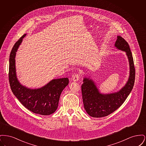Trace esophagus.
<instances>
[{
    "label": "esophagus",
    "instance_id": "obj_1",
    "mask_svg": "<svg viewBox=\"0 0 146 146\" xmlns=\"http://www.w3.org/2000/svg\"><path fill=\"white\" fill-rule=\"evenodd\" d=\"M79 78H80V76H79V74H76L75 75H74L73 76V82H77V81H78V80L79 79Z\"/></svg>",
    "mask_w": 146,
    "mask_h": 146
}]
</instances>
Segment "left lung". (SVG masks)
<instances>
[{"mask_svg":"<svg viewBox=\"0 0 146 146\" xmlns=\"http://www.w3.org/2000/svg\"><path fill=\"white\" fill-rule=\"evenodd\" d=\"M115 47L126 52L130 66V76L125 86L111 94H103L99 92L95 83L90 78H84L82 85L84 107L92 117L101 118L116 111L124 102L132 90L135 79V69L132 53L129 44L120 36H117Z\"/></svg>","mask_w":146,"mask_h":146,"instance_id":"1","label":"left lung"}]
</instances>
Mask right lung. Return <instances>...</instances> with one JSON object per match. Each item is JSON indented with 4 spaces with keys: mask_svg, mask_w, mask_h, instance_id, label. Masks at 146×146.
<instances>
[{
    "mask_svg": "<svg viewBox=\"0 0 146 146\" xmlns=\"http://www.w3.org/2000/svg\"><path fill=\"white\" fill-rule=\"evenodd\" d=\"M26 34L16 42L10 52L9 79L11 89L22 104L35 114L48 115L56 111L63 90L69 83L67 78L53 79L43 87L32 89L21 85L18 80L15 67L16 52Z\"/></svg>",
    "mask_w": 146,
    "mask_h": 146,
    "instance_id": "1",
    "label": "right lung"
}]
</instances>
